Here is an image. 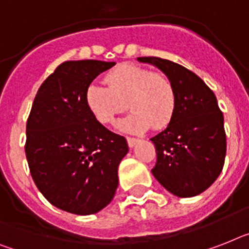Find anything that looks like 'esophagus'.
I'll return each mask as SVG.
<instances>
[{
  "instance_id": "esophagus-1",
  "label": "esophagus",
  "mask_w": 249,
  "mask_h": 249,
  "mask_svg": "<svg viewBox=\"0 0 249 249\" xmlns=\"http://www.w3.org/2000/svg\"><path fill=\"white\" fill-rule=\"evenodd\" d=\"M137 142H139V139H135V137H127V143H128L129 147H133Z\"/></svg>"
}]
</instances>
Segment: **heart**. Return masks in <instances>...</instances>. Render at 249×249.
<instances>
[{
    "instance_id": "b5f03b06",
    "label": "heart",
    "mask_w": 249,
    "mask_h": 249,
    "mask_svg": "<svg viewBox=\"0 0 249 249\" xmlns=\"http://www.w3.org/2000/svg\"><path fill=\"white\" fill-rule=\"evenodd\" d=\"M110 86L90 84L85 92L86 106L103 124H116L128 108L132 113L121 123V129L141 133L154 126L163 128L176 112V90L166 76L135 65H123L106 77Z\"/></svg>"
}]
</instances>
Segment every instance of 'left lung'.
I'll use <instances>...</instances> for the list:
<instances>
[{"label": "left lung", "mask_w": 249, "mask_h": 249, "mask_svg": "<svg viewBox=\"0 0 249 249\" xmlns=\"http://www.w3.org/2000/svg\"><path fill=\"white\" fill-rule=\"evenodd\" d=\"M155 66L176 90V112L151 141L157 164L151 170L161 186L178 197L202 194L220 176L227 154L224 116L213 90L183 66L159 57H139Z\"/></svg>", "instance_id": "1"}]
</instances>
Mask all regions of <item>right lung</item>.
I'll list each match as a JSON object with an SVG mask.
<instances>
[{
    "instance_id": "1",
    "label": "right lung",
    "mask_w": 249,
    "mask_h": 249,
    "mask_svg": "<svg viewBox=\"0 0 249 249\" xmlns=\"http://www.w3.org/2000/svg\"><path fill=\"white\" fill-rule=\"evenodd\" d=\"M116 62L95 59L59 65L36 92L26 123L25 154L33 180L53 206L91 215L113 200L126 139L91 114L85 92Z\"/></svg>"
}]
</instances>
